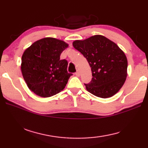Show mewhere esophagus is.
<instances>
[{
    "mask_svg": "<svg viewBox=\"0 0 148 148\" xmlns=\"http://www.w3.org/2000/svg\"><path fill=\"white\" fill-rule=\"evenodd\" d=\"M75 74H76V76H80V72L79 71H77Z\"/></svg>",
    "mask_w": 148,
    "mask_h": 148,
    "instance_id": "1",
    "label": "esophagus"
}]
</instances>
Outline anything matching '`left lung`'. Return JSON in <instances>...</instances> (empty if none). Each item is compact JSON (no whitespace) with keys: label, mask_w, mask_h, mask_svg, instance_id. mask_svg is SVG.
I'll list each match as a JSON object with an SVG mask.
<instances>
[{"label":"left lung","mask_w":148,"mask_h":148,"mask_svg":"<svg viewBox=\"0 0 148 148\" xmlns=\"http://www.w3.org/2000/svg\"><path fill=\"white\" fill-rule=\"evenodd\" d=\"M74 47L86 57L91 67L92 79L87 91L100 98L114 96L123 86L127 76V59L114 42L102 35L73 42Z\"/></svg>","instance_id":"left-lung-1"}]
</instances>
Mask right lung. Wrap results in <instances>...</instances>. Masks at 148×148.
<instances>
[{
	"mask_svg": "<svg viewBox=\"0 0 148 148\" xmlns=\"http://www.w3.org/2000/svg\"><path fill=\"white\" fill-rule=\"evenodd\" d=\"M69 44L54 38L34 42L22 56L21 70L27 86L41 97H49L64 89L72 74L67 72L68 62L60 59Z\"/></svg>",
	"mask_w": 148,
	"mask_h": 148,
	"instance_id": "add662e5",
	"label": "right lung"
}]
</instances>
